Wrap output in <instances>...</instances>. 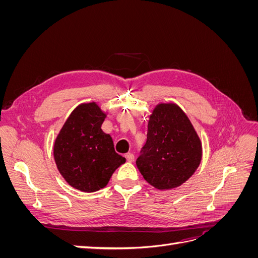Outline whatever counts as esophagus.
Here are the masks:
<instances>
[{"label":"esophagus","instance_id":"1","mask_svg":"<svg viewBox=\"0 0 258 258\" xmlns=\"http://www.w3.org/2000/svg\"><path fill=\"white\" fill-rule=\"evenodd\" d=\"M124 158L127 159V161L131 162V161H134V160H135V155L132 154V153H128V154L124 155Z\"/></svg>","mask_w":258,"mask_h":258}]
</instances>
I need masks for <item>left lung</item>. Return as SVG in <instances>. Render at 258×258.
<instances>
[{
	"instance_id": "8db88e82",
	"label": "left lung",
	"mask_w": 258,
	"mask_h": 258,
	"mask_svg": "<svg viewBox=\"0 0 258 258\" xmlns=\"http://www.w3.org/2000/svg\"><path fill=\"white\" fill-rule=\"evenodd\" d=\"M202 147L188 117L176 104H159L150 117L147 140L136 163L158 189L182 185L199 167Z\"/></svg>"
}]
</instances>
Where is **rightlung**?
Segmentation results:
<instances>
[{"label":"right lung","instance_id":"right-lung-1","mask_svg":"<svg viewBox=\"0 0 258 258\" xmlns=\"http://www.w3.org/2000/svg\"><path fill=\"white\" fill-rule=\"evenodd\" d=\"M104 118L96 103L77 106L53 145L59 172L72 187L85 192L103 188L114 171L126 161L115 152L111 136L101 129Z\"/></svg>","mask_w":258,"mask_h":258}]
</instances>
